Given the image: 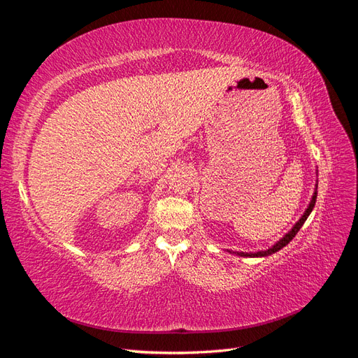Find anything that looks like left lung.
I'll list each match as a JSON object with an SVG mask.
<instances>
[{
	"mask_svg": "<svg viewBox=\"0 0 358 358\" xmlns=\"http://www.w3.org/2000/svg\"><path fill=\"white\" fill-rule=\"evenodd\" d=\"M315 201H317V191L313 192V196H312V200H310V203H309V206H308V209L305 210V213H303L301 218L296 222V225L292 227V229L282 237V239H280L279 242H276L272 248H268L267 251H259V252H255V254H251V252H237V255H241V257H266V255L278 252L279 249H282V248L287 246L292 239H294V236L299 233V230L301 229V225L305 224V221L308 220V216L310 215V212H312V209H313V206H315Z\"/></svg>",
	"mask_w": 358,
	"mask_h": 358,
	"instance_id": "8db88e82",
	"label": "left lung"
}]
</instances>
